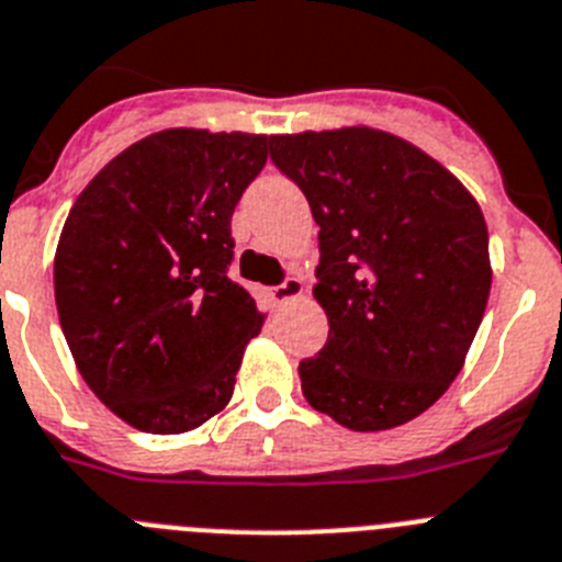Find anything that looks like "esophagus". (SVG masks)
I'll return each mask as SVG.
<instances>
[{"instance_id": "obj_1", "label": "esophagus", "mask_w": 562, "mask_h": 562, "mask_svg": "<svg viewBox=\"0 0 562 562\" xmlns=\"http://www.w3.org/2000/svg\"><path fill=\"white\" fill-rule=\"evenodd\" d=\"M302 293H305V282L300 277H288L280 285L271 288V300H274V305H285L291 300H300Z\"/></svg>"}]
</instances>
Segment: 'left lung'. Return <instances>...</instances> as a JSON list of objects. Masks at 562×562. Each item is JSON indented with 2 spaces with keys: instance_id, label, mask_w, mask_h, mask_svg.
<instances>
[{
  "instance_id": "obj_1",
  "label": "left lung",
  "mask_w": 562,
  "mask_h": 562,
  "mask_svg": "<svg viewBox=\"0 0 562 562\" xmlns=\"http://www.w3.org/2000/svg\"><path fill=\"white\" fill-rule=\"evenodd\" d=\"M271 161L318 224L313 296L327 344L300 363L302 394L350 431L403 426L462 369L487 307L490 244L476 199L386 131L271 136Z\"/></svg>"
}]
</instances>
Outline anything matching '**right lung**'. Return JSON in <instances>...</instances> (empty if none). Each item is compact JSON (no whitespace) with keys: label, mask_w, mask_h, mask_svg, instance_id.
Returning <instances> with one entry per match:
<instances>
[{"label":"right lung","mask_w":562,"mask_h":562,"mask_svg":"<svg viewBox=\"0 0 562 562\" xmlns=\"http://www.w3.org/2000/svg\"><path fill=\"white\" fill-rule=\"evenodd\" d=\"M269 136L168 128L86 184L55 251V305L100 403L148 434H184L229 403L262 313L229 280L232 212Z\"/></svg>","instance_id":"obj_1"}]
</instances>
